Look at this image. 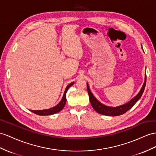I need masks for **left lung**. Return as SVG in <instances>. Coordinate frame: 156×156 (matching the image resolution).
I'll list each match as a JSON object with an SVG mask.
<instances>
[{
	"instance_id": "obj_1",
	"label": "left lung",
	"mask_w": 156,
	"mask_h": 156,
	"mask_svg": "<svg viewBox=\"0 0 156 156\" xmlns=\"http://www.w3.org/2000/svg\"><path fill=\"white\" fill-rule=\"evenodd\" d=\"M146 83V74H145L144 83V84L142 87V89L139 91V93L136 95L133 99H132L130 101L125 103V104L120 105L118 107H114L105 105H103V103L99 102L98 99L94 96L92 93L91 92L87 83V92H88L91 105L96 112L103 115H107V116H119V115L125 113L126 111H128L130 109H131L132 107L134 106L135 103L139 100L140 98L142 96L144 91Z\"/></svg>"
}]
</instances>
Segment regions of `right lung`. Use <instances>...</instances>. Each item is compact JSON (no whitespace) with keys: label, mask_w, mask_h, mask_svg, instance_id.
Here are the masks:
<instances>
[{"label":"right lung","mask_w":156,"mask_h":156,"mask_svg":"<svg viewBox=\"0 0 156 156\" xmlns=\"http://www.w3.org/2000/svg\"><path fill=\"white\" fill-rule=\"evenodd\" d=\"M74 82H72L70 83L69 85H68L67 87H66L65 92H64L62 98L61 99V101L58 103V104H57L56 106L52 107V108L48 109H44V110H37V111H34V110H31V112H33L35 114H37L39 115H42V116H45V115H53L55 113H57L59 111H61L63 107H65L66 104V94L68 90H69V87L70 86H73L74 84Z\"/></svg>","instance_id":"right-lung-1"}]
</instances>
